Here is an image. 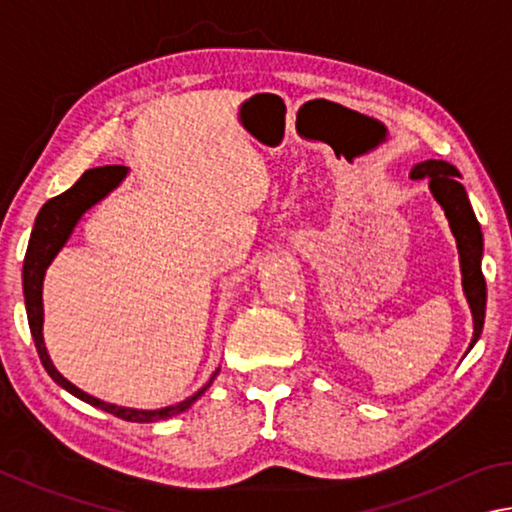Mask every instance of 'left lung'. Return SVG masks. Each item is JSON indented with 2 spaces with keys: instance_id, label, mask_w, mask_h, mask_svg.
Masks as SVG:
<instances>
[{
  "instance_id": "1",
  "label": "left lung",
  "mask_w": 512,
  "mask_h": 512,
  "mask_svg": "<svg viewBox=\"0 0 512 512\" xmlns=\"http://www.w3.org/2000/svg\"><path fill=\"white\" fill-rule=\"evenodd\" d=\"M413 180L429 178V189L438 205L445 210V216L449 221L456 237L458 248V262H461V275H463V293L467 298V305L472 311V323L474 334L470 348L479 341L483 332V320H485V277L481 271V257H483V235L481 225L476 221L474 210L467 198L465 187L458 183V169L454 164L443 160H424L415 164L411 169Z\"/></svg>"
}]
</instances>
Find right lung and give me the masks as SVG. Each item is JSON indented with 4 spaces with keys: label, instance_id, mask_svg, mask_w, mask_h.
I'll use <instances>...</instances> for the list:
<instances>
[{
    "label": "right lung",
    "instance_id": "1",
    "mask_svg": "<svg viewBox=\"0 0 512 512\" xmlns=\"http://www.w3.org/2000/svg\"><path fill=\"white\" fill-rule=\"evenodd\" d=\"M128 167H121V164H108V167H97L85 171L83 176L76 180L74 187H69L56 198H49V201L42 205V210L36 216V225H33L27 257H24V268H22V287H24V305H27V318L31 327L33 343H36V350L40 354V361L49 377L56 381L58 386H63L67 393H72L79 400L88 402L97 409L117 415L121 420L128 422H158L173 418V415L187 411L198 397H201L214 377L219 375V370L214 372L210 381L201 388V391L194 393L187 400L164 406V409L155 411H142V409H128V406H117L99 400V397H92L81 388H76L72 381H67L60 372L56 370L54 363L49 359V352L45 348V339H42V323H45V309H42V282H45V273L49 264L54 262V257L60 253V248L67 244V239L72 237L76 223L81 221V216L90 210L92 205H97L101 198H106L112 189H115L121 180L126 178Z\"/></svg>",
    "mask_w": 512,
    "mask_h": 512
}]
</instances>
